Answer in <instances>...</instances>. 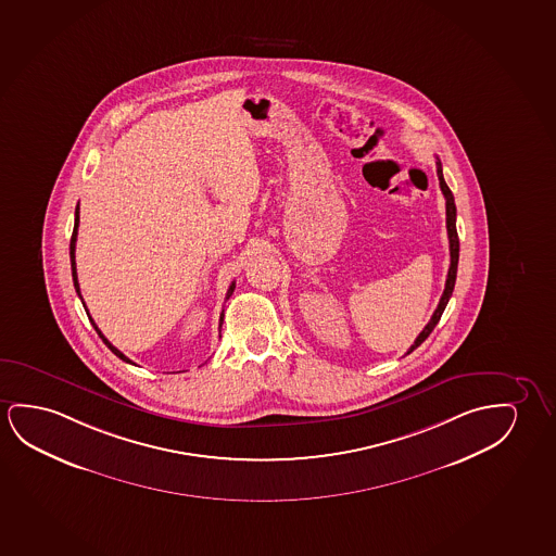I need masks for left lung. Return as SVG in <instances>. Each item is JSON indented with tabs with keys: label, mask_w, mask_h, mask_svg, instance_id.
<instances>
[{
	"label": "left lung",
	"mask_w": 556,
	"mask_h": 556,
	"mask_svg": "<svg viewBox=\"0 0 556 556\" xmlns=\"http://www.w3.org/2000/svg\"><path fill=\"white\" fill-rule=\"evenodd\" d=\"M435 172H438V179H440V189H442L443 197H445V224H447V237H450V271H447V279H445V289H443L442 299H440V304L435 307L434 315L430 317V321H428L427 327L422 329L417 340L413 342V346L407 350V354H410L413 350H417V348L425 342V340L430 337V332L434 330L435 325L440 321V317H442L443 309L447 306V302H450L451 294H453V289H455V279H457V266H459V235H457V226H455V219H457V208H455V199H453V193H451L450 187L445 184V179H443L442 172V162H435Z\"/></svg>",
	"instance_id": "1"
}]
</instances>
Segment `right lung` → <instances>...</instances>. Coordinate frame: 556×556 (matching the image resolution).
I'll return each instance as SVG.
<instances>
[{
    "label": "right lung",
    "mask_w": 556,
    "mask_h": 556,
    "mask_svg": "<svg viewBox=\"0 0 556 556\" xmlns=\"http://www.w3.org/2000/svg\"><path fill=\"white\" fill-rule=\"evenodd\" d=\"M78 224H80V208L76 206V217H74V231L73 237H71V267H73V281H74V289H76V292H78V296H80V285H78V275H76V260H74V252H76V237H78ZM235 290V282H231V287H229V290H227V296L226 300H229V296L233 294ZM84 304V302H81ZM84 307H86V304H84ZM86 314H88L89 321H91V325H93V329L97 330V334L103 339V342H105L106 348L113 352L114 355H118L121 357L122 362L131 363L129 362L128 357L126 355L122 354L121 350L118 348H114L109 340L103 337V332L99 330V327H97L96 321L91 319V315H89L88 309H86ZM222 323H224V312H222V315H219V327H222Z\"/></svg>",
    "instance_id": "add662e5"
}]
</instances>
